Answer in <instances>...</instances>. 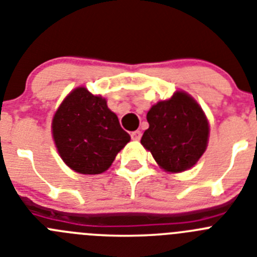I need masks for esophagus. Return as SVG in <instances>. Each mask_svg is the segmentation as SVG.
<instances>
[{
  "instance_id": "esophagus-1",
  "label": "esophagus",
  "mask_w": 257,
  "mask_h": 257,
  "mask_svg": "<svg viewBox=\"0 0 257 257\" xmlns=\"http://www.w3.org/2000/svg\"><path fill=\"white\" fill-rule=\"evenodd\" d=\"M131 138H133V140H140V138H142V133H140L139 130L134 131V133H131Z\"/></svg>"
}]
</instances>
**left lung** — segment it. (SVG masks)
Returning a JSON list of instances; mask_svg holds the SVG:
<instances>
[{"label":"left lung","instance_id":"8db88e82","mask_svg":"<svg viewBox=\"0 0 257 257\" xmlns=\"http://www.w3.org/2000/svg\"><path fill=\"white\" fill-rule=\"evenodd\" d=\"M149 128L142 144L169 172L189 170L207 148L210 126L205 113L189 94L176 91L169 100H162L149 109Z\"/></svg>","mask_w":257,"mask_h":257}]
</instances>
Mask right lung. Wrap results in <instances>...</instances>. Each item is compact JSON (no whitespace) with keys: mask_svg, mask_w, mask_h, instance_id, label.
Masks as SVG:
<instances>
[{"mask_svg":"<svg viewBox=\"0 0 257 257\" xmlns=\"http://www.w3.org/2000/svg\"><path fill=\"white\" fill-rule=\"evenodd\" d=\"M52 138L68 167L85 175L106 171L130 135L101 96L77 87L52 118Z\"/></svg>","mask_w":257,"mask_h":257,"instance_id":"obj_1","label":"right lung"}]
</instances>
